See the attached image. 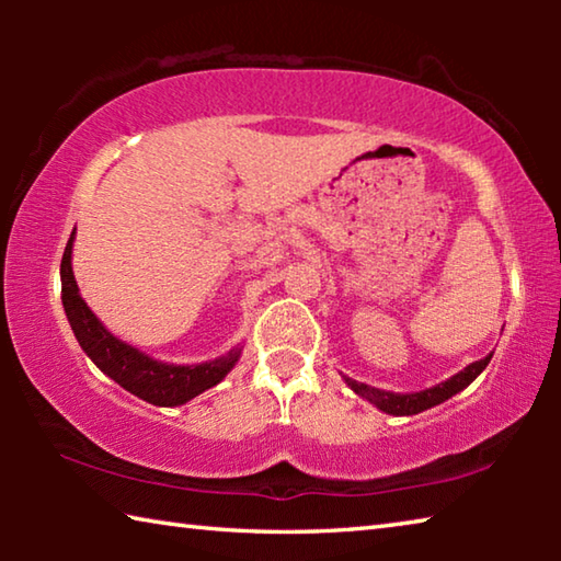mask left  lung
Returning <instances> with one entry per match:
<instances>
[{
  "mask_svg": "<svg viewBox=\"0 0 561 561\" xmlns=\"http://www.w3.org/2000/svg\"><path fill=\"white\" fill-rule=\"evenodd\" d=\"M490 356L474 360L468 368H462L460 374H455L448 381H443L433 388H425V391H417V393H393V391H381V388H374V386H366V383H358L354 378H346V383L351 386V391L358 393L360 398H366L368 403H374L378 411L383 413H391V415H415L421 411H428V408L438 405L443 401H448L455 393H460L462 388H468L474 378H478L482 371H485V366L490 364Z\"/></svg>",
  "mask_w": 561,
  "mask_h": 561,
  "instance_id": "8db88e82",
  "label": "left lung"
}]
</instances>
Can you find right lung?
Segmentation results:
<instances>
[{"label": "right lung", "mask_w": 561, "mask_h": 561, "mask_svg": "<svg viewBox=\"0 0 561 561\" xmlns=\"http://www.w3.org/2000/svg\"><path fill=\"white\" fill-rule=\"evenodd\" d=\"M73 232L69 237V242H66L61 257V301L76 341H79L81 348L87 351V356L103 374L113 378V381L121 388H126L133 396L144 398V401L153 405L170 408L187 403L190 398L201 396L207 388L217 386L232 371L242 348H232L230 354L215 360H205V364L178 366L150 358L144 351H138L136 346L113 336L111 331L101 324L99 317L89 309V304L81 299L79 284L73 279Z\"/></svg>", "instance_id": "add662e5"}]
</instances>
